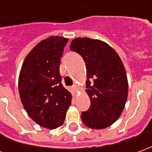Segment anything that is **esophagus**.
Masks as SVG:
<instances>
[{"mask_svg":"<svg viewBox=\"0 0 152 152\" xmlns=\"http://www.w3.org/2000/svg\"><path fill=\"white\" fill-rule=\"evenodd\" d=\"M73 89L75 91H78L79 90V85H74L73 86Z\"/></svg>","mask_w":152,"mask_h":152,"instance_id":"obj_1","label":"esophagus"}]
</instances>
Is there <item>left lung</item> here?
I'll list each match as a JSON object with an SVG mask.
<instances>
[{
    "mask_svg": "<svg viewBox=\"0 0 152 152\" xmlns=\"http://www.w3.org/2000/svg\"><path fill=\"white\" fill-rule=\"evenodd\" d=\"M70 49L84 59L87 70L85 90L91 107L81 114L85 125L102 129L112 125L125 106L129 84L118 54L106 42L90 38L73 39Z\"/></svg>",
    "mask_w": 152,
    "mask_h": 152,
    "instance_id": "obj_1",
    "label": "left lung"
}]
</instances>
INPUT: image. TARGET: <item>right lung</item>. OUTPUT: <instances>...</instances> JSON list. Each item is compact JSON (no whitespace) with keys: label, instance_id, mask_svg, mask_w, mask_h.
<instances>
[{"label":"right lung","instance_id":"1","mask_svg":"<svg viewBox=\"0 0 152 152\" xmlns=\"http://www.w3.org/2000/svg\"><path fill=\"white\" fill-rule=\"evenodd\" d=\"M67 41L60 36L41 40L27 55L19 73L18 91L23 107L31 119L49 129L62 125L72 102L59 73Z\"/></svg>","mask_w":152,"mask_h":152}]
</instances>
